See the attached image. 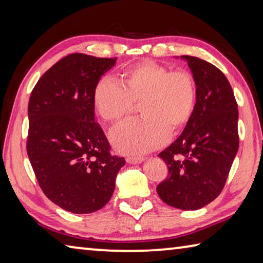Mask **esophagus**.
Returning <instances> with one entry per match:
<instances>
[{"label":"esophagus","instance_id":"34e87169","mask_svg":"<svg viewBox=\"0 0 263 263\" xmlns=\"http://www.w3.org/2000/svg\"><path fill=\"white\" fill-rule=\"evenodd\" d=\"M144 158H133V157H128L126 158V162L128 163H132V164H137V163H141L142 161H144Z\"/></svg>","mask_w":263,"mask_h":263}]
</instances>
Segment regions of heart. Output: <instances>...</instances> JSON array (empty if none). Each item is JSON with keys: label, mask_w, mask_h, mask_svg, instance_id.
Masks as SVG:
<instances>
[{"label": "heart", "mask_w": 263, "mask_h": 263, "mask_svg": "<svg viewBox=\"0 0 263 263\" xmlns=\"http://www.w3.org/2000/svg\"><path fill=\"white\" fill-rule=\"evenodd\" d=\"M122 86L103 79L94 91V105L102 118L119 124L139 104L144 118L128 122L111 133L116 149L138 155L164 144L171 133L188 125L197 102L195 78L186 70H174L153 61H142L121 74Z\"/></svg>", "instance_id": "obj_1"}]
</instances>
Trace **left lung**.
Listing matches in <instances>:
<instances>
[{"label": "left lung", "instance_id": "1", "mask_svg": "<svg viewBox=\"0 0 263 263\" xmlns=\"http://www.w3.org/2000/svg\"><path fill=\"white\" fill-rule=\"evenodd\" d=\"M181 58L195 78L197 102L181 136L159 154L168 176L157 191L168 205L198 210L219 196L237 155L238 104L220 69L199 58Z\"/></svg>", "mask_w": 263, "mask_h": 263}]
</instances>
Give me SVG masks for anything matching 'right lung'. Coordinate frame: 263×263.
<instances>
[{
    "instance_id": "add662e5",
    "label": "right lung",
    "mask_w": 263,
    "mask_h": 263,
    "mask_svg": "<svg viewBox=\"0 0 263 263\" xmlns=\"http://www.w3.org/2000/svg\"><path fill=\"white\" fill-rule=\"evenodd\" d=\"M116 59L72 53L46 70L31 92L26 152L44 194L66 211L103 208L125 164L110 154L92 100Z\"/></svg>"
}]
</instances>
